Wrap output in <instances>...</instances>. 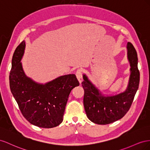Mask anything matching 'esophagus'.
Returning a JSON list of instances; mask_svg holds the SVG:
<instances>
[{
  "label": "esophagus",
  "instance_id": "obj_1",
  "mask_svg": "<svg viewBox=\"0 0 150 150\" xmlns=\"http://www.w3.org/2000/svg\"><path fill=\"white\" fill-rule=\"evenodd\" d=\"M76 76L77 78L80 83L82 82L83 81V76H82V70L81 69H78L76 72Z\"/></svg>",
  "mask_w": 150,
  "mask_h": 150
}]
</instances>
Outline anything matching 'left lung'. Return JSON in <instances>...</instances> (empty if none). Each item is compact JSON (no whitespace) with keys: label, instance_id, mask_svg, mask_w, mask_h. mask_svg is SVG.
<instances>
[{"label":"left lung","instance_id":"obj_1","mask_svg":"<svg viewBox=\"0 0 150 150\" xmlns=\"http://www.w3.org/2000/svg\"><path fill=\"white\" fill-rule=\"evenodd\" d=\"M131 75L126 91L112 96H102L86 75H83V105L89 120L97 125H108L125 116L131 108L139 83L138 54L131 42L127 44Z\"/></svg>","mask_w":150,"mask_h":150}]
</instances>
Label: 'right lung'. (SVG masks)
Segmentation results:
<instances>
[{"instance_id": "right-lung-1", "label": "right lung", "mask_w": 150, "mask_h": 150, "mask_svg": "<svg viewBox=\"0 0 150 150\" xmlns=\"http://www.w3.org/2000/svg\"><path fill=\"white\" fill-rule=\"evenodd\" d=\"M25 46V41L21 42L12 57L9 74L11 92L28 121L40 127H56L63 121L71 91L79 82L74 74L59 76L45 84L28 77L21 62Z\"/></svg>"}]
</instances>
